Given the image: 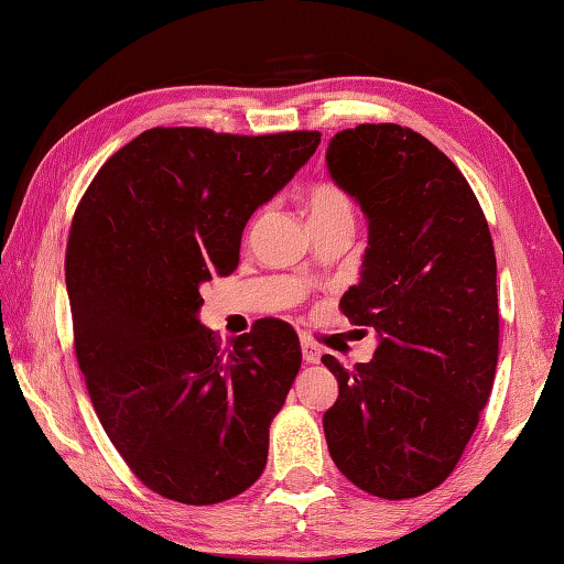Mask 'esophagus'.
Listing matches in <instances>:
<instances>
[{
    "label": "esophagus",
    "mask_w": 564,
    "mask_h": 564,
    "mask_svg": "<svg viewBox=\"0 0 564 564\" xmlns=\"http://www.w3.org/2000/svg\"><path fill=\"white\" fill-rule=\"evenodd\" d=\"M301 350L305 362H318L321 360V346L308 336H301Z\"/></svg>",
    "instance_id": "1"
}]
</instances>
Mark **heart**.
<instances>
[{
    "mask_svg": "<svg viewBox=\"0 0 564 564\" xmlns=\"http://www.w3.org/2000/svg\"><path fill=\"white\" fill-rule=\"evenodd\" d=\"M308 214L311 221H333V218H350L352 221V204L346 191L333 181L316 184L308 194Z\"/></svg>",
    "mask_w": 564,
    "mask_h": 564,
    "instance_id": "heart-1",
    "label": "heart"
}]
</instances>
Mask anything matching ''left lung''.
Instances as JSON below:
<instances>
[{"mask_svg": "<svg viewBox=\"0 0 564 564\" xmlns=\"http://www.w3.org/2000/svg\"><path fill=\"white\" fill-rule=\"evenodd\" d=\"M326 161L368 218L360 281L340 311L376 328L378 348L352 370L323 356L338 380L323 431L360 490L417 498L455 470L492 390L500 313L490 228L460 169L413 129L338 131Z\"/></svg>", "mask_w": 564, "mask_h": 564, "instance_id": "8db88e82", "label": "left lung"}]
</instances>
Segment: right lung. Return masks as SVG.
Segmentation results:
<instances>
[{"instance_id":"1","label":"right lung","mask_w":564,"mask_h":564,"mask_svg":"<svg viewBox=\"0 0 564 564\" xmlns=\"http://www.w3.org/2000/svg\"><path fill=\"white\" fill-rule=\"evenodd\" d=\"M318 144V131L156 127L119 149L76 206V360L109 441L169 500H231L263 473L301 343L289 323L261 318L221 348L198 321L202 285L236 271L248 218Z\"/></svg>"}]
</instances>
